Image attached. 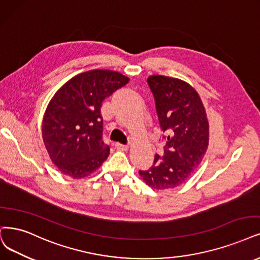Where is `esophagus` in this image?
<instances>
[{"mask_svg": "<svg viewBox=\"0 0 260 260\" xmlns=\"http://www.w3.org/2000/svg\"><path fill=\"white\" fill-rule=\"evenodd\" d=\"M115 148L120 151H126L128 150V146L127 145H122V143H115Z\"/></svg>", "mask_w": 260, "mask_h": 260, "instance_id": "34e87169", "label": "esophagus"}]
</instances>
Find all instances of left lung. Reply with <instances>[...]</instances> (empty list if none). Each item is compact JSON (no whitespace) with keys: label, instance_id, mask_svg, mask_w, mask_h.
Masks as SVG:
<instances>
[{"label":"left lung","instance_id":"obj_1","mask_svg":"<svg viewBox=\"0 0 260 260\" xmlns=\"http://www.w3.org/2000/svg\"><path fill=\"white\" fill-rule=\"evenodd\" d=\"M147 81L154 96L160 128L168 136L164 155L156 154L152 167L140 170L139 175L152 188H175L194 174L207 152L206 109L197 91L183 80L153 75Z\"/></svg>","mask_w":260,"mask_h":260}]
</instances>
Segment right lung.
<instances>
[{"label":"right lung","instance_id":"obj_1","mask_svg":"<svg viewBox=\"0 0 260 260\" xmlns=\"http://www.w3.org/2000/svg\"><path fill=\"white\" fill-rule=\"evenodd\" d=\"M129 81L109 70L73 77L56 91L44 114L46 150L63 175L81 179L99 169L110 148L103 141V101Z\"/></svg>","mask_w":260,"mask_h":260}]
</instances>
